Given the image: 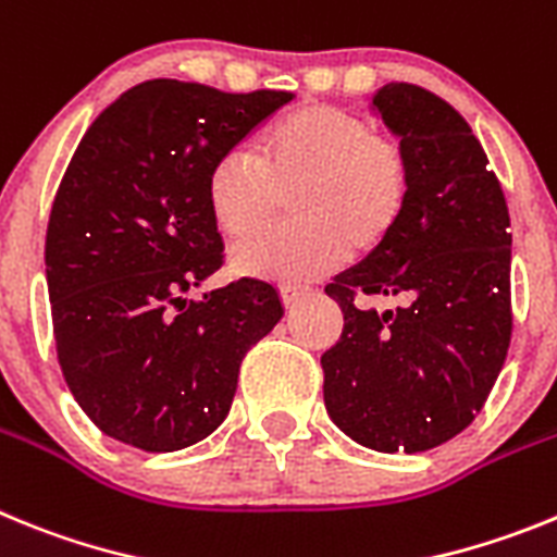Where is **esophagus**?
<instances>
[{
	"label": "esophagus",
	"instance_id": "esophagus-1",
	"mask_svg": "<svg viewBox=\"0 0 557 557\" xmlns=\"http://www.w3.org/2000/svg\"><path fill=\"white\" fill-rule=\"evenodd\" d=\"M311 292L308 285H297V283H283L280 285V299H283L285 308H294L299 302V299L306 297V294Z\"/></svg>",
	"mask_w": 557,
	"mask_h": 557
}]
</instances>
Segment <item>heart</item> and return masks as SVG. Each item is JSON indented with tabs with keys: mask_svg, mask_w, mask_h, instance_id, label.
<instances>
[{
	"mask_svg": "<svg viewBox=\"0 0 557 557\" xmlns=\"http://www.w3.org/2000/svg\"><path fill=\"white\" fill-rule=\"evenodd\" d=\"M294 224L235 246L232 269L246 277L306 280L379 249L409 201V157L393 137L372 134L352 111L306 103L272 123L255 145L230 148L207 173V205L226 238H249L290 193Z\"/></svg>",
	"mask_w": 557,
	"mask_h": 557,
	"instance_id": "b5f03b06",
	"label": "heart"
}]
</instances>
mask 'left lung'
Instances as JSON below:
<instances>
[{
  "label": "left lung",
  "mask_w": 557,
  "mask_h": 557,
  "mask_svg": "<svg viewBox=\"0 0 557 557\" xmlns=\"http://www.w3.org/2000/svg\"><path fill=\"white\" fill-rule=\"evenodd\" d=\"M372 109L409 157V201L393 235L325 288L345 313L322 356L325 409L372 451L418 454L473 423L507 359L510 215L454 106L386 84ZM372 298L399 306L379 312Z\"/></svg>",
  "instance_id": "1"
}]
</instances>
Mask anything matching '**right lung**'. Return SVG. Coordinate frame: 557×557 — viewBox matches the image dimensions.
Masks as SVG:
<instances>
[{"label": "right lung", "mask_w": 557, "mask_h": 557, "mask_svg": "<svg viewBox=\"0 0 557 557\" xmlns=\"http://www.w3.org/2000/svg\"><path fill=\"white\" fill-rule=\"evenodd\" d=\"M292 98L145 81L89 125L61 178L45 246L58 364L125 446L178 451L215 432L246 350L283 319L263 280L185 292L224 263L212 162Z\"/></svg>", "instance_id": "add662e5"}]
</instances>
